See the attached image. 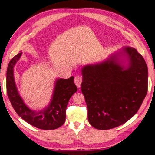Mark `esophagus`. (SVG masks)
<instances>
[{"label":"esophagus","instance_id":"obj_1","mask_svg":"<svg viewBox=\"0 0 155 155\" xmlns=\"http://www.w3.org/2000/svg\"><path fill=\"white\" fill-rule=\"evenodd\" d=\"M74 83L76 84L77 87L79 88V87H81V84L82 83V78L80 76H76L74 79Z\"/></svg>","mask_w":155,"mask_h":155}]
</instances>
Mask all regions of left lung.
<instances>
[{
    "instance_id": "1",
    "label": "left lung",
    "mask_w": 155,
    "mask_h": 155,
    "mask_svg": "<svg viewBox=\"0 0 155 155\" xmlns=\"http://www.w3.org/2000/svg\"><path fill=\"white\" fill-rule=\"evenodd\" d=\"M81 74L88 120L97 129L125 124L138 112L147 94V66L130 46H124L101 62L85 65Z\"/></svg>"
}]
</instances>
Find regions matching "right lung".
Instances as JSON below:
<instances>
[{
	"label": "right lung",
	"mask_w": 155,
	"mask_h": 155,
	"mask_svg": "<svg viewBox=\"0 0 155 155\" xmlns=\"http://www.w3.org/2000/svg\"><path fill=\"white\" fill-rule=\"evenodd\" d=\"M21 55L22 52H20L13 57L7 69V94L12 107L18 116L37 128L52 130L60 127L66 120V110L69 100L78 91L74 82V78H58L55 81L53 94L48 105L39 111L31 110L22 99L14 78V67Z\"/></svg>",
	"instance_id": "obj_1"
}]
</instances>
